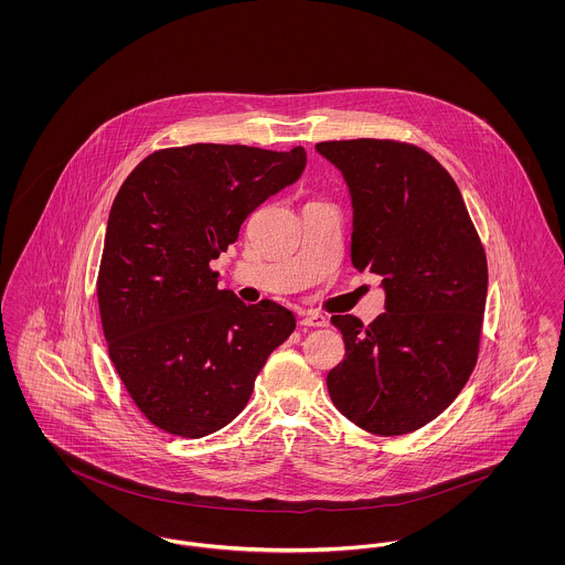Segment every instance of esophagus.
<instances>
[{
  "label": "esophagus",
  "mask_w": 565,
  "mask_h": 565,
  "mask_svg": "<svg viewBox=\"0 0 565 565\" xmlns=\"http://www.w3.org/2000/svg\"><path fill=\"white\" fill-rule=\"evenodd\" d=\"M327 324H329V320L324 316H320V313H313V311L305 313L303 318H301V327H327Z\"/></svg>",
  "instance_id": "34e87169"
}]
</instances>
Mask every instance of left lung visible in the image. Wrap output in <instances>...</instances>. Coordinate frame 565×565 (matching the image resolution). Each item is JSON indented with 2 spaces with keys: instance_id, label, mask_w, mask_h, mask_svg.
I'll return each mask as SVG.
<instances>
[{
  "instance_id": "1",
  "label": "left lung",
  "mask_w": 565,
  "mask_h": 565,
  "mask_svg": "<svg viewBox=\"0 0 565 565\" xmlns=\"http://www.w3.org/2000/svg\"><path fill=\"white\" fill-rule=\"evenodd\" d=\"M347 182L350 258L383 277L372 324L333 316L347 356L327 376L335 408L374 435L419 430L478 361L488 264L458 184L426 150L390 139L316 143Z\"/></svg>"
}]
</instances>
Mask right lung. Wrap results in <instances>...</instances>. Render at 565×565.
<instances>
[{"mask_svg": "<svg viewBox=\"0 0 565 565\" xmlns=\"http://www.w3.org/2000/svg\"><path fill=\"white\" fill-rule=\"evenodd\" d=\"M305 163L301 146L191 143L146 157L122 182L107 218L98 309L109 356L157 428L200 438L227 426L295 331L290 309L218 290L211 262Z\"/></svg>", "mask_w": 565, "mask_h": 565, "instance_id": "1", "label": "right lung"}]
</instances>
